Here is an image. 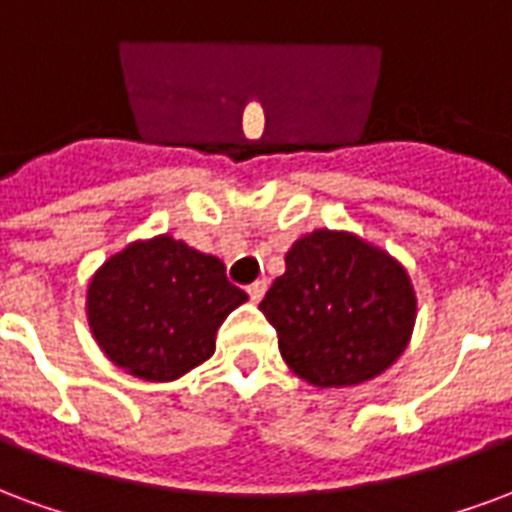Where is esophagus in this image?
Returning <instances> with one entry per match:
<instances>
[{"instance_id": "obj_1", "label": "esophagus", "mask_w": 512, "mask_h": 512, "mask_svg": "<svg viewBox=\"0 0 512 512\" xmlns=\"http://www.w3.org/2000/svg\"><path fill=\"white\" fill-rule=\"evenodd\" d=\"M264 292H267V283L264 281H256L248 286V297H251V302H261Z\"/></svg>"}]
</instances>
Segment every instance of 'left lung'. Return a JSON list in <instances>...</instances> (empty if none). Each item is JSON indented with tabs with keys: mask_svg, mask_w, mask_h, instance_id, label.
<instances>
[{
	"mask_svg": "<svg viewBox=\"0 0 512 512\" xmlns=\"http://www.w3.org/2000/svg\"><path fill=\"white\" fill-rule=\"evenodd\" d=\"M259 311L283 363L313 387H354L406 352L417 294L401 261L352 231L313 229L286 253Z\"/></svg>",
	"mask_w": 512,
	"mask_h": 512,
	"instance_id": "obj_1",
	"label": "left lung"
}]
</instances>
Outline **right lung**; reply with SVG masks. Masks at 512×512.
I'll return each mask as SVG.
<instances>
[{
	"label": "right lung",
	"instance_id": "right-lung-1",
	"mask_svg": "<svg viewBox=\"0 0 512 512\" xmlns=\"http://www.w3.org/2000/svg\"><path fill=\"white\" fill-rule=\"evenodd\" d=\"M245 300L218 256L155 234L92 272L87 322L100 352L125 374L174 382L210 360L218 327Z\"/></svg>",
	"mask_w": 512,
	"mask_h": 512
}]
</instances>
